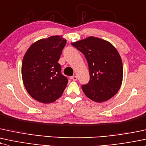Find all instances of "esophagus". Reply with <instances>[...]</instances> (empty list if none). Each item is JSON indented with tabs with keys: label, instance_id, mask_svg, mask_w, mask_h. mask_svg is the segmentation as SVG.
Segmentation results:
<instances>
[{
	"label": "esophagus",
	"instance_id": "obj_1",
	"mask_svg": "<svg viewBox=\"0 0 146 146\" xmlns=\"http://www.w3.org/2000/svg\"><path fill=\"white\" fill-rule=\"evenodd\" d=\"M71 80H73V81H76L78 80V77L76 76V75H74V76H72L71 77Z\"/></svg>",
	"mask_w": 146,
	"mask_h": 146
}]
</instances>
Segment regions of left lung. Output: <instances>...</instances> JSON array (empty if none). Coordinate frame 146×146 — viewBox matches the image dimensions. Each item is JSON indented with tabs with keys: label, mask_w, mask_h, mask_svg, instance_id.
<instances>
[{
	"label": "left lung",
	"mask_w": 146,
	"mask_h": 146,
	"mask_svg": "<svg viewBox=\"0 0 146 146\" xmlns=\"http://www.w3.org/2000/svg\"><path fill=\"white\" fill-rule=\"evenodd\" d=\"M71 45L84 54L88 64L90 80L82 86L84 94L98 103L113 97L120 88L123 77L122 59L115 47L94 36Z\"/></svg>",
	"instance_id": "left-lung-1"
}]
</instances>
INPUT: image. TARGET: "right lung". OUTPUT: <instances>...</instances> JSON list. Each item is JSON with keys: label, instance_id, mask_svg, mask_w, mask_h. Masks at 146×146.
<instances>
[{"label": "right lung", "instance_id": "obj_1", "mask_svg": "<svg viewBox=\"0 0 146 146\" xmlns=\"http://www.w3.org/2000/svg\"><path fill=\"white\" fill-rule=\"evenodd\" d=\"M66 43L62 36H52L36 41L26 51L22 64L23 83L37 101L53 103L66 87L68 79L58 62Z\"/></svg>", "mask_w": 146, "mask_h": 146}]
</instances>
